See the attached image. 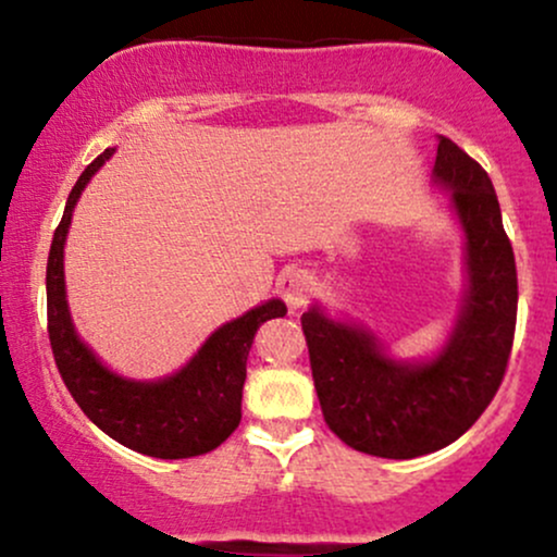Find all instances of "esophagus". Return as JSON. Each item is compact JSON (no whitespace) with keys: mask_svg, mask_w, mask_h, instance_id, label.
Returning a JSON list of instances; mask_svg holds the SVG:
<instances>
[{"mask_svg":"<svg viewBox=\"0 0 557 557\" xmlns=\"http://www.w3.org/2000/svg\"><path fill=\"white\" fill-rule=\"evenodd\" d=\"M277 287H280V296L285 298V304L296 311L300 306L309 304L311 293H314V277H311L306 270L293 267V270H285L280 274Z\"/></svg>","mask_w":557,"mask_h":557,"instance_id":"esophagus-1","label":"esophagus"}]
</instances>
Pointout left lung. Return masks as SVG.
Returning <instances> with one entry per match:
<instances>
[{"instance_id":"1","label":"left lung","mask_w":557,"mask_h":557,"mask_svg":"<svg viewBox=\"0 0 557 557\" xmlns=\"http://www.w3.org/2000/svg\"><path fill=\"white\" fill-rule=\"evenodd\" d=\"M434 183L463 230L466 290L456 327L424 361L387 354L372 330L311 306L300 317L324 421L345 445L417 458L456 443L500 387L516 332L519 280L500 203L482 164L440 136Z\"/></svg>"}]
</instances>
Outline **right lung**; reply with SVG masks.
<instances>
[{
	"label": "right lung",
	"instance_id": "add662e5",
	"mask_svg": "<svg viewBox=\"0 0 557 557\" xmlns=\"http://www.w3.org/2000/svg\"><path fill=\"white\" fill-rule=\"evenodd\" d=\"M114 154L107 149L83 170L54 230L47 264L49 343L62 380L81 411L120 445L151 458H194L222 445L240 424L243 382L253 335L267 319L285 317L280 298L222 324L181 372L154 382L114 374L81 341L67 309L65 240L73 209L88 181Z\"/></svg>",
	"mask_w": 557,
	"mask_h": 557
}]
</instances>
